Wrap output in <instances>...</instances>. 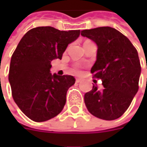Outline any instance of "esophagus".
<instances>
[{"label": "esophagus", "instance_id": "obj_1", "mask_svg": "<svg viewBox=\"0 0 147 147\" xmlns=\"http://www.w3.org/2000/svg\"><path fill=\"white\" fill-rule=\"evenodd\" d=\"M82 78H76V82H80L81 81H82Z\"/></svg>", "mask_w": 147, "mask_h": 147}]
</instances>
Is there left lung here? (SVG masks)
Here are the masks:
<instances>
[{"label":"left lung","mask_w":147,"mask_h":147,"mask_svg":"<svg viewBox=\"0 0 147 147\" xmlns=\"http://www.w3.org/2000/svg\"><path fill=\"white\" fill-rule=\"evenodd\" d=\"M82 36L97 46L96 60L91 73L101 79L104 89H92L84 102L92 115L114 120L127 110L138 91L141 65L136 48L127 37L110 27L82 30Z\"/></svg>","instance_id":"obj_1"}]
</instances>
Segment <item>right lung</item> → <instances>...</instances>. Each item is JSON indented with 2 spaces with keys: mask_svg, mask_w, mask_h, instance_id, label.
Instances as JSON below:
<instances>
[{
  "mask_svg": "<svg viewBox=\"0 0 147 147\" xmlns=\"http://www.w3.org/2000/svg\"><path fill=\"white\" fill-rule=\"evenodd\" d=\"M80 30L59 31L37 27L26 32L12 55L9 82L14 102L35 122H44L62 111L68 89L75 83L71 75L51 74V60L61 59Z\"/></svg>",
  "mask_w": 147,
  "mask_h": 147,
  "instance_id": "add662e5",
  "label": "right lung"
}]
</instances>
